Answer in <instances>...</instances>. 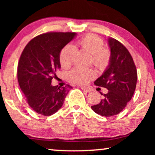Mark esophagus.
<instances>
[{
	"label": "esophagus",
	"instance_id": "obj_1",
	"mask_svg": "<svg viewBox=\"0 0 155 155\" xmlns=\"http://www.w3.org/2000/svg\"><path fill=\"white\" fill-rule=\"evenodd\" d=\"M81 89L82 90L86 91V92H90L92 91V90L90 87H82Z\"/></svg>",
	"mask_w": 155,
	"mask_h": 155
}]
</instances>
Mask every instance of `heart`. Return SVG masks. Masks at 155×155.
Instances as JSON below:
<instances>
[{"mask_svg": "<svg viewBox=\"0 0 155 155\" xmlns=\"http://www.w3.org/2000/svg\"><path fill=\"white\" fill-rule=\"evenodd\" d=\"M80 48L92 56V62L98 68L105 69L109 65L111 54L107 48H104L102 39L94 35H89L78 41ZM77 50L72 44L66 45L60 54V63L64 68L71 67L75 60ZM95 77V72L92 69L77 68L68 75L69 80L73 83L84 85Z\"/></svg>", "mask_w": 155, "mask_h": 155, "instance_id": "heart-1", "label": "heart"}]
</instances>
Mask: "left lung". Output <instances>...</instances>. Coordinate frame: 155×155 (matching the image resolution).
Listing matches in <instances>:
<instances>
[{
	"label": "left lung",
	"instance_id": "8db88e82",
	"mask_svg": "<svg viewBox=\"0 0 155 155\" xmlns=\"http://www.w3.org/2000/svg\"><path fill=\"white\" fill-rule=\"evenodd\" d=\"M111 58L100 77L95 80L97 86L107 88L104 99L91 108L95 113L106 117L118 114L132 99L137 83V71L128 49L113 38L107 40Z\"/></svg>",
	"mask_w": 155,
	"mask_h": 155
}]
</instances>
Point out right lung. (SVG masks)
Masks as SVG:
<instances>
[{"label":"right lung","instance_id":"1","mask_svg":"<svg viewBox=\"0 0 155 155\" xmlns=\"http://www.w3.org/2000/svg\"><path fill=\"white\" fill-rule=\"evenodd\" d=\"M75 32H50L31 39L23 50L18 66V79L28 104L43 116L62 107L72 87L53 86L51 80L61 68L60 54L75 39Z\"/></svg>","mask_w":155,"mask_h":155}]
</instances>
